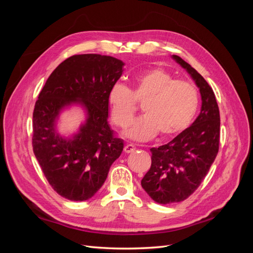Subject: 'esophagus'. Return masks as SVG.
Returning <instances> with one entry per match:
<instances>
[{
    "instance_id": "esophagus-1",
    "label": "esophagus",
    "mask_w": 253,
    "mask_h": 253,
    "mask_svg": "<svg viewBox=\"0 0 253 253\" xmlns=\"http://www.w3.org/2000/svg\"><path fill=\"white\" fill-rule=\"evenodd\" d=\"M135 145L134 144H126V147H125V152L126 153H127V154H128V153H132V152H134L135 151Z\"/></svg>"
}]
</instances>
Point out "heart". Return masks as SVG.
I'll return each mask as SVG.
<instances>
[{
  "label": "heart",
  "instance_id": "heart-1",
  "mask_svg": "<svg viewBox=\"0 0 253 253\" xmlns=\"http://www.w3.org/2000/svg\"><path fill=\"white\" fill-rule=\"evenodd\" d=\"M136 100L144 101V114L129 124L125 135L135 141H147L157 133L168 138L187 128L197 112L200 96L193 84L175 80L169 72L156 67L135 76L133 90L120 82L110 88L108 101L115 124L128 125Z\"/></svg>",
  "mask_w": 253,
  "mask_h": 253
}]
</instances>
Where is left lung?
Segmentation results:
<instances>
[{
	"instance_id": "8db88e82",
	"label": "left lung",
	"mask_w": 253,
	"mask_h": 253,
	"mask_svg": "<svg viewBox=\"0 0 253 253\" xmlns=\"http://www.w3.org/2000/svg\"><path fill=\"white\" fill-rule=\"evenodd\" d=\"M172 59L195 82L202 106L185 131L167 144L151 149L152 164L141 179V187L153 201L162 205L185 201L200 187L217 155L219 144V110L212 88L186 61L175 55Z\"/></svg>"
}]
</instances>
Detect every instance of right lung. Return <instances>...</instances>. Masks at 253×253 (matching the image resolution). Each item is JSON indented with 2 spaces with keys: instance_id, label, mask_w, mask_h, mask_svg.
Instances as JSON below:
<instances>
[{
  "instance_id": "add662e5",
  "label": "right lung",
  "mask_w": 253,
  "mask_h": 253,
  "mask_svg": "<svg viewBox=\"0 0 253 253\" xmlns=\"http://www.w3.org/2000/svg\"><path fill=\"white\" fill-rule=\"evenodd\" d=\"M121 60L97 53L64 60L48 77L33 114L35 156L49 185L74 202L87 201L102 187L124 140L109 125L110 88L124 73ZM79 106L84 120L73 134L57 127L64 110Z\"/></svg>"
}]
</instances>
